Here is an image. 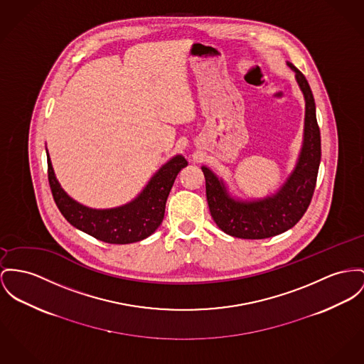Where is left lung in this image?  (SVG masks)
Instances as JSON below:
<instances>
[{
	"label": "left lung",
	"instance_id": "obj_1",
	"mask_svg": "<svg viewBox=\"0 0 364 364\" xmlns=\"http://www.w3.org/2000/svg\"><path fill=\"white\" fill-rule=\"evenodd\" d=\"M289 66L305 97V132L296 167L283 188L264 200L236 201L226 193L223 182L213 171L207 167L201 168L205 176V194L211 217L220 230L233 237L258 240L289 230L304 217L314 197L321 157L315 99L305 75L292 63Z\"/></svg>",
	"mask_w": 364,
	"mask_h": 364
}]
</instances>
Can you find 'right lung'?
Listing matches in <instances>:
<instances>
[{
    "label": "right lung",
    "mask_w": 364,
    "mask_h": 364,
    "mask_svg": "<svg viewBox=\"0 0 364 364\" xmlns=\"http://www.w3.org/2000/svg\"><path fill=\"white\" fill-rule=\"evenodd\" d=\"M48 160V181L53 200L62 215L74 228L110 244L141 242L161 225L167 197L179 171L188 166L182 156H176L163 166L134 201L119 208L92 210L74 201L58 183Z\"/></svg>",
    "instance_id": "right-lung-1"
}]
</instances>
